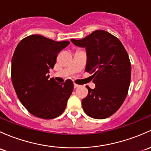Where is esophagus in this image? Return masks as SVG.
I'll list each match as a JSON object with an SVG mask.
<instances>
[{"instance_id":"esophagus-1","label":"esophagus","mask_w":151,"mask_h":151,"mask_svg":"<svg viewBox=\"0 0 151 151\" xmlns=\"http://www.w3.org/2000/svg\"><path fill=\"white\" fill-rule=\"evenodd\" d=\"M80 86H81L80 85H78V84H76V83H74V88H78V87H80Z\"/></svg>"}]
</instances>
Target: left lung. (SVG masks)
Masks as SVG:
<instances>
[{
	"label": "left lung",
	"instance_id": "obj_1",
	"mask_svg": "<svg viewBox=\"0 0 151 151\" xmlns=\"http://www.w3.org/2000/svg\"><path fill=\"white\" fill-rule=\"evenodd\" d=\"M71 41L86 49L85 70L93 73L96 86L94 89L86 86L88 93L82 99L83 110L93 119L110 117L125 100L131 81V63L125 48L116 37L101 29Z\"/></svg>",
	"mask_w": 151,
	"mask_h": 151
}]
</instances>
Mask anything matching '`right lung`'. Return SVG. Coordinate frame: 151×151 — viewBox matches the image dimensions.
Instances as JSON below:
<instances>
[{
    "label": "right lung",
    "mask_w": 151,
    "mask_h": 151,
    "mask_svg": "<svg viewBox=\"0 0 151 151\" xmlns=\"http://www.w3.org/2000/svg\"><path fill=\"white\" fill-rule=\"evenodd\" d=\"M40 35L26 37L18 43L12 60V81L19 99L31 114L43 119L60 116L73 90L68 79L59 83L49 79L57 54L69 45Z\"/></svg>",
    "instance_id": "add662e5"
}]
</instances>
